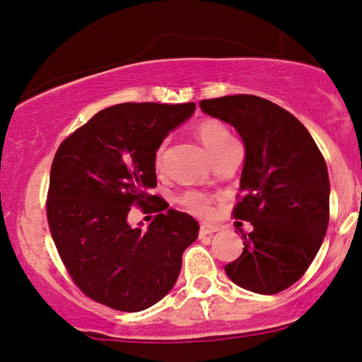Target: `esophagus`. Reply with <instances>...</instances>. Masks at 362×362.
Masks as SVG:
<instances>
[{
	"label": "esophagus",
	"instance_id": "esophagus-1",
	"mask_svg": "<svg viewBox=\"0 0 362 362\" xmlns=\"http://www.w3.org/2000/svg\"><path fill=\"white\" fill-rule=\"evenodd\" d=\"M219 230V227L217 226H211V224H202L199 227V237H206V235H212L214 232Z\"/></svg>",
	"mask_w": 362,
	"mask_h": 362
}]
</instances>
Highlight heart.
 <instances>
[{"instance_id": "heart-1", "label": "heart", "mask_w": 362, "mask_h": 362, "mask_svg": "<svg viewBox=\"0 0 362 362\" xmlns=\"http://www.w3.org/2000/svg\"><path fill=\"white\" fill-rule=\"evenodd\" d=\"M196 135L199 140L204 143V146L209 150L212 158L219 156L227 146H230L232 143H235L232 133L227 130L226 125H222L221 122L214 120V118H204L196 125ZM163 150L165 145H160L156 148L155 156H153V163L156 168H160L163 161ZM180 204L185 207L186 211H189L191 214L206 217L212 212V199L211 196L204 194L199 191H187L185 194L180 196Z\"/></svg>"}]
</instances>
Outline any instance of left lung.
Returning a JSON list of instances; mask_svg holds the SVG:
<instances>
[{
    "label": "left lung",
    "mask_w": 362,
    "mask_h": 362,
    "mask_svg": "<svg viewBox=\"0 0 362 362\" xmlns=\"http://www.w3.org/2000/svg\"><path fill=\"white\" fill-rule=\"evenodd\" d=\"M207 115L230 123L245 143L234 219L244 252L226 265L242 288L275 295L298 281L318 254L329 222L326 161L310 132L285 108L257 95L201 100Z\"/></svg>",
    "instance_id": "1"
}]
</instances>
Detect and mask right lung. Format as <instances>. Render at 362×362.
Instances as JSON below:
<instances>
[{
    "label": "right lung",
    "instance_id": "add662e5",
    "mask_svg": "<svg viewBox=\"0 0 362 362\" xmlns=\"http://www.w3.org/2000/svg\"><path fill=\"white\" fill-rule=\"evenodd\" d=\"M194 108L192 102L118 103L57 148L46 201L49 230L72 281L97 303L133 313L175 285L199 226L185 212L165 211V199L151 194L158 185L153 156ZM133 205L157 212L146 231L127 226Z\"/></svg>",
    "mask_w": 362,
    "mask_h": 362
}]
</instances>
